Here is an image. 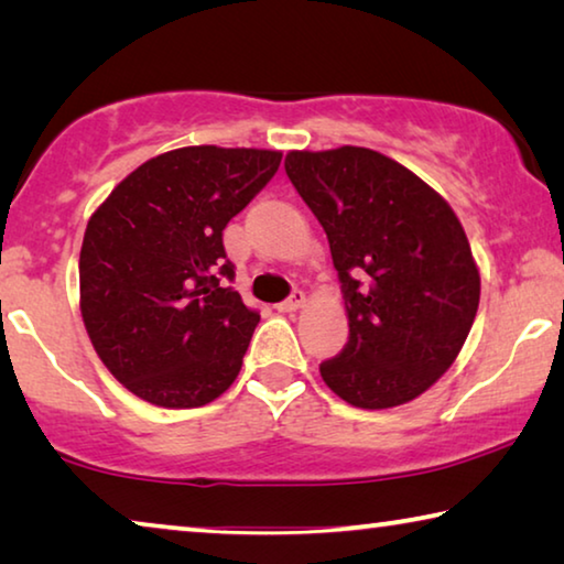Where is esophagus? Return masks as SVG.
I'll return each mask as SVG.
<instances>
[{
  "instance_id": "1",
  "label": "esophagus",
  "mask_w": 564,
  "mask_h": 564,
  "mask_svg": "<svg viewBox=\"0 0 564 564\" xmlns=\"http://www.w3.org/2000/svg\"><path fill=\"white\" fill-rule=\"evenodd\" d=\"M303 303H305V295H303V291H301V289H295V291L289 295V299L281 301L279 305H275V308L283 311V313H289V311H299Z\"/></svg>"
}]
</instances>
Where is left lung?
<instances>
[{
	"mask_svg": "<svg viewBox=\"0 0 564 564\" xmlns=\"http://www.w3.org/2000/svg\"><path fill=\"white\" fill-rule=\"evenodd\" d=\"M285 174L328 236L348 311V343L321 362L356 408L403 405L460 352L480 273L441 194L378 151H291Z\"/></svg>",
	"mask_w": 564,
	"mask_h": 564,
	"instance_id": "1",
	"label": "left lung"
}]
</instances>
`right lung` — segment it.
<instances>
[{
	"mask_svg": "<svg viewBox=\"0 0 564 564\" xmlns=\"http://www.w3.org/2000/svg\"><path fill=\"white\" fill-rule=\"evenodd\" d=\"M281 151L186 147L149 159L87 224L82 318L104 366L133 395L198 408L234 383L259 311L226 259L224 228L269 184Z\"/></svg>",
	"mask_w": 564,
	"mask_h": 564,
	"instance_id": "1",
	"label": "right lung"
}]
</instances>
